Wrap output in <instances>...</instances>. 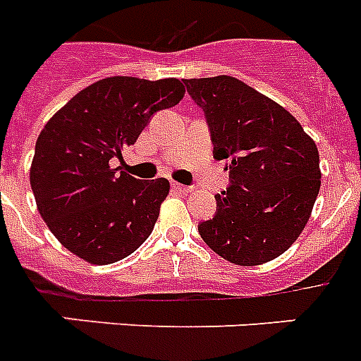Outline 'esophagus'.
I'll return each instance as SVG.
<instances>
[{
	"label": "esophagus",
	"mask_w": 361,
	"mask_h": 361,
	"mask_svg": "<svg viewBox=\"0 0 361 361\" xmlns=\"http://www.w3.org/2000/svg\"><path fill=\"white\" fill-rule=\"evenodd\" d=\"M172 189L176 190V192H180V195H187V192H190V187L187 185H181V183H172Z\"/></svg>",
	"instance_id": "1"
}]
</instances>
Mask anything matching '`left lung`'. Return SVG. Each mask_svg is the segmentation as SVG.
Instances as JSON below:
<instances>
[{"label": "left lung", "instance_id": "obj_1", "mask_svg": "<svg viewBox=\"0 0 361 361\" xmlns=\"http://www.w3.org/2000/svg\"><path fill=\"white\" fill-rule=\"evenodd\" d=\"M206 114L213 157L226 161L230 187L216 195L202 239L235 265H262L302 233L321 189L319 152L282 105L231 75L185 79Z\"/></svg>", "mask_w": 361, "mask_h": 361}]
</instances>
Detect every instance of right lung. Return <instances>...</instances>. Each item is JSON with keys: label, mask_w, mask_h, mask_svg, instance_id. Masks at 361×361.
I'll return each instance as SVG.
<instances>
[{"label": "right lung", "mask_w": 361, "mask_h": 361, "mask_svg": "<svg viewBox=\"0 0 361 361\" xmlns=\"http://www.w3.org/2000/svg\"><path fill=\"white\" fill-rule=\"evenodd\" d=\"M180 79H99L48 120L37 139L29 181L37 207L72 254L109 265L150 237L169 195L165 178L137 180L111 169L154 113L180 104Z\"/></svg>", "instance_id": "obj_1"}]
</instances>
